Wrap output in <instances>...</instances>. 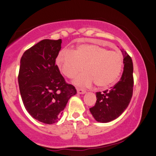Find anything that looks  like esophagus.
Here are the masks:
<instances>
[{
    "instance_id": "34e87169",
    "label": "esophagus",
    "mask_w": 156,
    "mask_h": 156,
    "mask_svg": "<svg viewBox=\"0 0 156 156\" xmlns=\"http://www.w3.org/2000/svg\"><path fill=\"white\" fill-rule=\"evenodd\" d=\"M77 92H78V94H83L87 92V91H86L85 89H77Z\"/></svg>"
}]
</instances>
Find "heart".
Instances as JSON below:
<instances>
[{
	"mask_svg": "<svg viewBox=\"0 0 156 156\" xmlns=\"http://www.w3.org/2000/svg\"><path fill=\"white\" fill-rule=\"evenodd\" d=\"M55 64L68 78H74L83 67L86 72L73 81L77 87H90L94 82L97 87H106L114 83L120 75L122 58L117 52L109 51L96 44H83L71 51H61Z\"/></svg>",
	"mask_w": 156,
	"mask_h": 156,
	"instance_id": "heart-1",
	"label": "heart"
}]
</instances>
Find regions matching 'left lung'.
Instances as JSON below:
<instances>
[{"instance_id": "8db88e82", "label": "left lung", "mask_w": 156, "mask_h": 156, "mask_svg": "<svg viewBox=\"0 0 156 156\" xmlns=\"http://www.w3.org/2000/svg\"><path fill=\"white\" fill-rule=\"evenodd\" d=\"M123 55V73L118 82L110 90L96 92L94 106L89 108L96 121L105 123L117 119L129 105L133 94V62L130 55L121 49Z\"/></svg>"}]
</instances>
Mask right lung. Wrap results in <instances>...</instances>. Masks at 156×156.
Masks as SVG:
<instances>
[{"mask_svg": "<svg viewBox=\"0 0 156 156\" xmlns=\"http://www.w3.org/2000/svg\"><path fill=\"white\" fill-rule=\"evenodd\" d=\"M61 44L62 39H43L20 59L18 83L23 103L34 119L45 124L59 120L69 98L77 93L55 65Z\"/></svg>", "mask_w": 156, "mask_h": 156, "instance_id": "add662e5", "label": "right lung"}]
</instances>
